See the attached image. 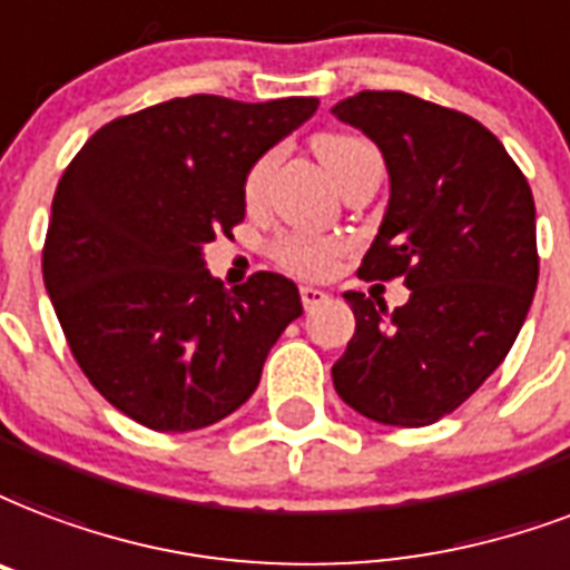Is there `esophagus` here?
I'll use <instances>...</instances> for the list:
<instances>
[{"label":"esophagus","instance_id":"obj_1","mask_svg":"<svg viewBox=\"0 0 570 570\" xmlns=\"http://www.w3.org/2000/svg\"><path fill=\"white\" fill-rule=\"evenodd\" d=\"M328 298V293H323L320 286H302V304L304 307H316Z\"/></svg>","mask_w":570,"mask_h":570}]
</instances>
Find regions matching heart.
<instances>
[{"label":"heart","mask_w":570,"mask_h":570,"mask_svg":"<svg viewBox=\"0 0 570 570\" xmlns=\"http://www.w3.org/2000/svg\"><path fill=\"white\" fill-rule=\"evenodd\" d=\"M314 146L316 155L323 158V164L328 167V173H332L334 179H337V173L346 167V160H353L358 151L373 149L371 142L358 140V137H350V134H323V137H316ZM268 164H272V158L256 160L254 169L247 173V197H256V194H259L263 181H266ZM272 254H275L277 266L286 268V272L320 277L328 275L334 268V263H337V256H341V242L316 236H284L277 238L275 247H272Z\"/></svg>","instance_id":"obj_1"}]
</instances>
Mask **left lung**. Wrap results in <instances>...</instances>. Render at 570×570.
Segmentation results:
<instances>
[{
  "mask_svg": "<svg viewBox=\"0 0 570 570\" xmlns=\"http://www.w3.org/2000/svg\"><path fill=\"white\" fill-rule=\"evenodd\" d=\"M332 112L380 146L389 206L362 277L403 275L410 302L343 293L355 334L332 380L346 406L424 428L472 397L523 328L538 284L535 199L481 121L406 92H358Z\"/></svg>",
  "mask_w": 570,
  "mask_h": 570,
  "instance_id": "obj_1",
  "label": "left lung"
}]
</instances>
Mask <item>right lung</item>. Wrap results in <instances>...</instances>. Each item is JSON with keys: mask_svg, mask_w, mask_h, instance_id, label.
I'll list each match as a JSON object with an SVG mask.
<instances>
[{"mask_svg": "<svg viewBox=\"0 0 570 570\" xmlns=\"http://www.w3.org/2000/svg\"><path fill=\"white\" fill-rule=\"evenodd\" d=\"M316 98L190 95L112 119L59 179L43 286L73 358L104 397L160 433L227 419L302 316L275 272L224 289L203 247L245 217V181Z\"/></svg>", "mask_w": 570, "mask_h": 570, "instance_id": "1", "label": "right lung"}]
</instances>
